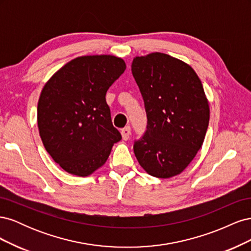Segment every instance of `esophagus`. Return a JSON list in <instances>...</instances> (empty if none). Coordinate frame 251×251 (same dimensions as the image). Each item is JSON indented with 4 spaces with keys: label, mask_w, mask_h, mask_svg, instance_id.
<instances>
[{
    "label": "esophagus",
    "mask_w": 251,
    "mask_h": 251,
    "mask_svg": "<svg viewBox=\"0 0 251 251\" xmlns=\"http://www.w3.org/2000/svg\"><path fill=\"white\" fill-rule=\"evenodd\" d=\"M121 136H123V139L124 140H127L128 138H130V136H131V127L128 126L124 127L123 130H121Z\"/></svg>",
    "instance_id": "1"
}]
</instances>
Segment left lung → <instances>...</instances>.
<instances>
[{
	"label": "left lung",
	"instance_id": "obj_1",
	"mask_svg": "<svg viewBox=\"0 0 251 251\" xmlns=\"http://www.w3.org/2000/svg\"><path fill=\"white\" fill-rule=\"evenodd\" d=\"M132 73L148 117L147 131L134 142L135 156L151 176H176L198 153L208 127L202 82L191 66L160 52L136 56Z\"/></svg>",
	"mask_w": 251,
	"mask_h": 251
}]
</instances>
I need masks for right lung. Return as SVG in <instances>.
<instances>
[{
	"instance_id": "right-lung-1",
	"label": "right lung",
	"mask_w": 251,
	"mask_h": 251,
	"mask_svg": "<svg viewBox=\"0 0 251 251\" xmlns=\"http://www.w3.org/2000/svg\"><path fill=\"white\" fill-rule=\"evenodd\" d=\"M124 59H72L43 88L37 126L45 149L60 168L86 177L104 164L121 134L113 126L105 94L126 70Z\"/></svg>"
}]
</instances>
